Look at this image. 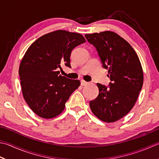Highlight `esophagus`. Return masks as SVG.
<instances>
[{"mask_svg":"<svg viewBox=\"0 0 159 159\" xmlns=\"http://www.w3.org/2000/svg\"><path fill=\"white\" fill-rule=\"evenodd\" d=\"M89 83L86 82L84 80H81V85L82 86H86V85H87Z\"/></svg>","mask_w":159,"mask_h":159,"instance_id":"1","label":"esophagus"}]
</instances>
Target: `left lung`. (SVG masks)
<instances>
[{"label": "left lung", "instance_id": "1", "mask_svg": "<svg viewBox=\"0 0 159 159\" xmlns=\"http://www.w3.org/2000/svg\"><path fill=\"white\" fill-rule=\"evenodd\" d=\"M85 37L95 47L111 81L109 88L97 84L99 94L94 100L90 101V107L101 120L116 122L130 111L141 91V64L131 45L115 32L87 34Z\"/></svg>", "mask_w": 159, "mask_h": 159}]
</instances>
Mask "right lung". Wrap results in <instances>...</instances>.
<instances>
[{
    "label": "right lung",
    "mask_w": 159,
    "mask_h": 159,
    "mask_svg": "<svg viewBox=\"0 0 159 159\" xmlns=\"http://www.w3.org/2000/svg\"><path fill=\"white\" fill-rule=\"evenodd\" d=\"M86 41L82 34L56 30L41 36L27 50L19 74L23 98L41 118H53L64 111L65 103L80 82L59 75L64 64L70 67L72 50Z\"/></svg>",
    "instance_id": "obj_1"
}]
</instances>
